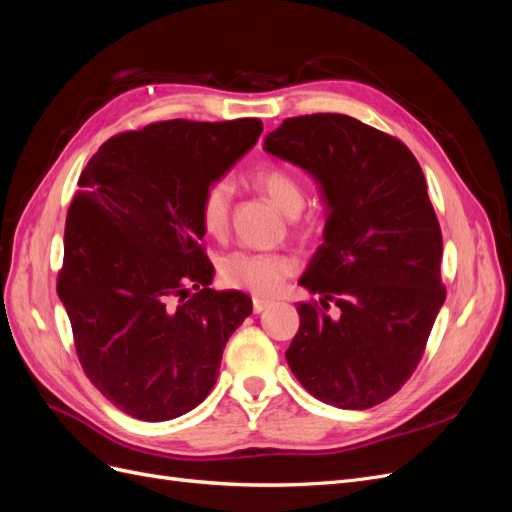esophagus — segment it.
I'll return each mask as SVG.
<instances>
[{
	"mask_svg": "<svg viewBox=\"0 0 512 512\" xmlns=\"http://www.w3.org/2000/svg\"><path fill=\"white\" fill-rule=\"evenodd\" d=\"M252 305H254V312L260 314V312H265L267 307H271L273 301H271V299H265V297H254V299H252Z\"/></svg>",
	"mask_w": 512,
	"mask_h": 512,
	"instance_id": "1",
	"label": "esophagus"
}]
</instances>
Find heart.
I'll return each instance as SVG.
<instances>
[{
    "instance_id": "heart-1",
    "label": "heart",
    "mask_w": 512,
    "mask_h": 512,
    "mask_svg": "<svg viewBox=\"0 0 512 512\" xmlns=\"http://www.w3.org/2000/svg\"><path fill=\"white\" fill-rule=\"evenodd\" d=\"M254 183L265 192L273 203L288 215H297L305 207V188L301 179L284 166H262L254 173ZM232 181L222 177L207 185L200 198V224L213 237L224 235L230 220ZM222 282L232 288L252 290L258 294H273L297 269V262L286 254L277 252H252L235 250L220 258Z\"/></svg>"
}]
</instances>
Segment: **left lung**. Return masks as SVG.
<instances>
[{"mask_svg": "<svg viewBox=\"0 0 512 512\" xmlns=\"http://www.w3.org/2000/svg\"><path fill=\"white\" fill-rule=\"evenodd\" d=\"M265 151L307 170L329 209L324 241L299 280L320 303L297 305L292 374L335 408L382 404L414 374L446 299L442 232L423 170L399 138L337 113L286 119Z\"/></svg>", "mask_w": 512, "mask_h": 512, "instance_id": "1", "label": "left lung"}]
</instances>
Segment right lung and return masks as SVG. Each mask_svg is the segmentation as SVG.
Wrapping results in <instances>:
<instances>
[{"mask_svg":"<svg viewBox=\"0 0 512 512\" xmlns=\"http://www.w3.org/2000/svg\"><path fill=\"white\" fill-rule=\"evenodd\" d=\"M260 132V119L149 123L108 138L81 173L57 294L83 371L121 412L160 423L196 408L252 314L247 294L209 288L198 209Z\"/></svg>","mask_w":512,"mask_h":512,"instance_id":"add662e5","label":"right lung"}]
</instances>
